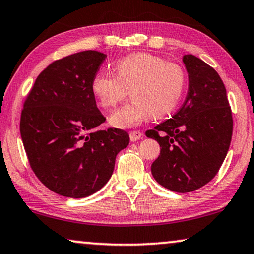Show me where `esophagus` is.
Masks as SVG:
<instances>
[{
	"instance_id": "1",
	"label": "esophagus",
	"mask_w": 254,
	"mask_h": 254,
	"mask_svg": "<svg viewBox=\"0 0 254 254\" xmlns=\"http://www.w3.org/2000/svg\"><path fill=\"white\" fill-rule=\"evenodd\" d=\"M130 139L131 141H137V140H140L142 138V133L140 131H131L130 133Z\"/></svg>"
}]
</instances>
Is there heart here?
<instances>
[{"label":"heart","instance_id":"obj_1","mask_svg":"<svg viewBox=\"0 0 254 254\" xmlns=\"http://www.w3.org/2000/svg\"><path fill=\"white\" fill-rule=\"evenodd\" d=\"M116 76L98 72L93 77V94L103 108H112L126 98L130 88L132 99L109 117L114 127L138 126L153 116L170 114L180 103L185 88L183 67L149 53H134L119 60Z\"/></svg>","mask_w":254,"mask_h":254}]
</instances>
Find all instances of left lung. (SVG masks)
I'll return each instance as SVG.
<instances>
[{"instance_id": "8db88e82", "label": "left lung", "mask_w": 254, "mask_h": 254, "mask_svg": "<svg viewBox=\"0 0 254 254\" xmlns=\"http://www.w3.org/2000/svg\"><path fill=\"white\" fill-rule=\"evenodd\" d=\"M189 76L187 99L171 117L148 130L161 151L152 175L174 192H191L212 181L226 159L233 116L219 73L197 56H183Z\"/></svg>"}]
</instances>
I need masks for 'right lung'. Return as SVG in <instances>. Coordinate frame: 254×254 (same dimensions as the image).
Wrapping results in <instances>:
<instances>
[{"label": "right lung", "instance_id": "1", "mask_svg": "<svg viewBox=\"0 0 254 254\" xmlns=\"http://www.w3.org/2000/svg\"><path fill=\"white\" fill-rule=\"evenodd\" d=\"M105 60L103 53L84 51L55 61L25 100L20 135L31 168L63 197L85 198L105 187L130 141L121 128H98L106 119L91 84Z\"/></svg>", "mask_w": 254, "mask_h": 254}]
</instances>
